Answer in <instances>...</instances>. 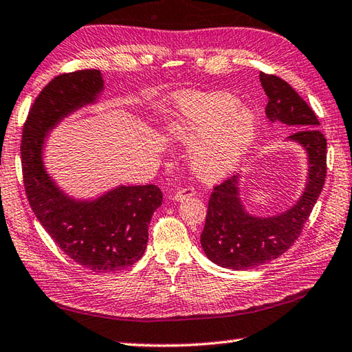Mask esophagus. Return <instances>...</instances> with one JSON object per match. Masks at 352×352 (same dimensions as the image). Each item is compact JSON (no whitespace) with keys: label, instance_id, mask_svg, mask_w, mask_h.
Here are the masks:
<instances>
[{"label":"esophagus","instance_id":"34e87169","mask_svg":"<svg viewBox=\"0 0 352 352\" xmlns=\"http://www.w3.org/2000/svg\"><path fill=\"white\" fill-rule=\"evenodd\" d=\"M191 196H195V188H191V186H188V188H181L179 191L170 192L168 195V197L173 200V202H182L185 197H191Z\"/></svg>","mask_w":352,"mask_h":352}]
</instances>
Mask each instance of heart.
Returning <instances> with one entry per match:
<instances>
[{
    "label": "heart",
    "instance_id": "b5f03b06",
    "mask_svg": "<svg viewBox=\"0 0 352 352\" xmlns=\"http://www.w3.org/2000/svg\"><path fill=\"white\" fill-rule=\"evenodd\" d=\"M228 92L181 91L171 96L164 121L175 141L190 147V164L204 182H216L239 168L254 144L256 121Z\"/></svg>",
    "mask_w": 352,
    "mask_h": 352
}]
</instances>
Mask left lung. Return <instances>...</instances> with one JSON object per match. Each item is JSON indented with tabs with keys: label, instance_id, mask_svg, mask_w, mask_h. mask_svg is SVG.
I'll return each instance as SVG.
<instances>
[{
	"label": "left lung",
	"instance_id": "1",
	"mask_svg": "<svg viewBox=\"0 0 352 352\" xmlns=\"http://www.w3.org/2000/svg\"><path fill=\"white\" fill-rule=\"evenodd\" d=\"M260 82L267 96L266 117L270 123L298 129L285 141L302 147L308 170L302 195L275 216H255L246 210L240 197V175L214 188L200 243L214 264L234 270L263 266L283 255L296 241L327 176V140L316 129V113L283 78L260 73Z\"/></svg>",
	"mask_w": 352,
	"mask_h": 352
}]
</instances>
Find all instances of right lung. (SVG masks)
<instances>
[{
  "label": "right lung",
  "mask_w": 352,
  "mask_h": 352,
  "mask_svg": "<svg viewBox=\"0 0 352 352\" xmlns=\"http://www.w3.org/2000/svg\"><path fill=\"white\" fill-rule=\"evenodd\" d=\"M104 89L98 69L53 78L34 100L23 131L24 186L34 216L71 260L92 272H118L144 254L148 223L162 204L156 185H117L78 199L57 184L45 167L48 133L67 117L96 104Z\"/></svg>",
  "instance_id": "1"
}]
</instances>
